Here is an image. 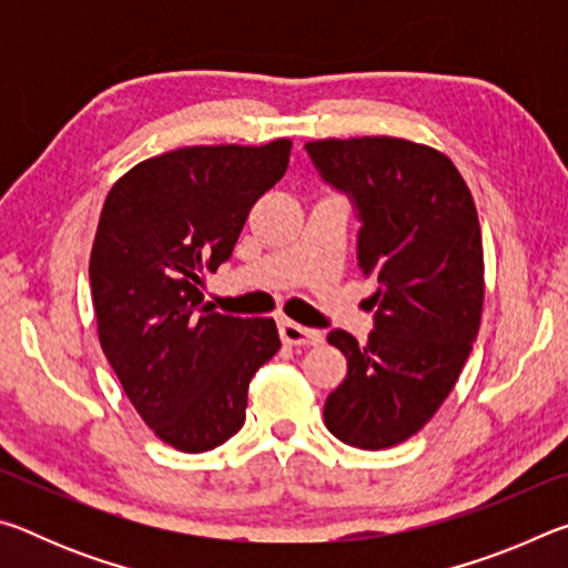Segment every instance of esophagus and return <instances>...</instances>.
Segmentation results:
<instances>
[{
    "label": "esophagus",
    "mask_w": 568,
    "mask_h": 568,
    "mask_svg": "<svg viewBox=\"0 0 568 568\" xmlns=\"http://www.w3.org/2000/svg\"><path fill=\"white\" fill-rule=\"evenodd\" d=\"M281 338L285 345H318L323 341L321 331L305 328L293 321H281Z\"/></svg>",
    "instance_id": "34e87169"
}]
</instances>
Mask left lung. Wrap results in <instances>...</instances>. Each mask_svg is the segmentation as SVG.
<instances>
[{
  "instance_id": "8db88e82",
  "label": "left lung",
  "mask_w": 568,
  "mask_h": 568,
  "mask_svg": "<svg viewBox=\"0 0 568 568\" xmlns=\"http://www.w3.org/2000/svg\"><path fill=\"white\" fill-rule=\"evenodd\" d=\"M305 150L353 203L358 267L376 283L368 343L328 333L348 376L325 400V426L348 446L390 448L434 418L478 335L484 245L474 197L444 152L408 140H318Z\"/></svg>"
}]
</instances>
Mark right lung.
<instances>
[{
  "instance_id": "1",
  "label": "right lung",
  "mask_w": 568,
  "mask_h": 568,
  "mask_svg": "<svg viewBox=\"0 0 568 568\" xmlns=\"http://www.w3.org/2000/svg\"><path fill=\"white\" fill-rule=\"evenodd\" d=\"M291 140L200 145L134 165L104 200L90 255L100 345L168 446L205 454L245 423L247 386L281 348L273 318L203 303L250 207L285 175Z\"/></svg>"
}]
</instances>
